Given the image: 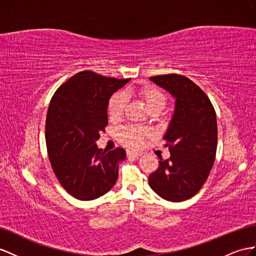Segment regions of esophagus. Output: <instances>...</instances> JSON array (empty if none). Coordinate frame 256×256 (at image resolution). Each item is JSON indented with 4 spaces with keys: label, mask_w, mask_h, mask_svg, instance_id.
I'll list each match as a JSON object with an SVG mask.
<instances>
[{
    "label": "esophagus",
    "mask_w": 256,
    "mask_h": 256,
    "mask_svg": "<svg viewBox=\"0 0 256 256\" xmlns=\"http://www.w3.org/2000/svg\"><path fill=\"white\" fill-rule=\"evenodd\" d=\"M142 154L140 152H128V156H134V158H138Z\"/></svg>",
    "instance_id": "34e87169"
}]
</instances>
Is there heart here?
<instances>
[{"mask_svg": "<svg viewBox=\"0 0 256 256\" xmlns=\"http://www.w3.org/2000/svg\"><path fill=\"white\" fill-rule=\"evenodd\" d=\"M137 94L145 102L150 111H161L166 107L168 97L164 92L154 85H142L137 88H128L124 92H118L110 97L108 102V114L111 120H119L123 116L128 104V96L130 94ZM148 132L146 130L136 126H126L119 130V138L122 144L128 147H138L144 136Z\"/></svg>", "mask_w": 256, "mask_h": 256, "instance_id": "b5f03b06", "label": "heart"}]
</instances>
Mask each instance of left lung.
<instances>
[{
	"instance_id": "1",
	"label": "left lung",
	"mask_w": 256,
	"mask_h": 256,
	"mask_svg": "<svg viewBox=\"0 0 256 256\" xmlns=\"http://www.w3.org/2000/svg\"><path fill=\"white\" fill-rule=\"evenodd\" d=\"M175 100L174 112L163 136L168 160L149 175V186L161 198L172 202L190 199L208 180L218 147L216 114L198 85L180 74L150 78Z\"/></svg>"
}]
</instances>
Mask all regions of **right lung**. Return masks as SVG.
Segmentation results:
<instances>
[{
    "instance_id": "add662e5",
    "label": "right lung",
    "mask_w": 256,
    "mask_h": 256,
    "mask_svg": "<svg viewBox=\"0 0 256 256\" xmlns=\"http://www.w3.org/2000/svg\"><path fill=\"white\" fill-rule=\"evenodd\" d=\"M128 81L82 71L52 98L45 126L50 164L66 192L78 200L100 198L118 180L126 150L107 152L98 148L96 140L108 124L110 97Z\"/></svg>"
}]
</instances>
